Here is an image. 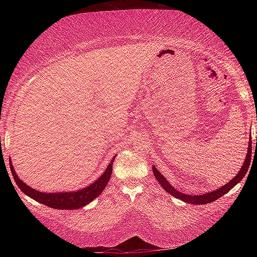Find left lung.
Instances as JSON below:
<instances>
[{"label":"left lung","mask_w":257,"mask_h":257,"mask_svg":"<svg viewBox=\"0 0 257 257\" xmlns=\"http://www.w3.org/2000/svg\"><path fill=\"white\" fill-rule=\"evenodd\" d=\"M250 160H251V138L249 139V145H248V152H247V155H246V159H245V162H243V165L240 169V171L238 172V175L233 178L232 180H230V182H228L227 185H224L221 187V188L216 189V190H213L211 193H205L203 195H194V196H191V195H187L181 193V191L177 190L173 188V187L169 184L168 180L165 179V178L161 175L159 172L158 169L155 167H153V173L156 179L160 182V185L163 187L165 191H168L169 194H171L172 196H175L177 198L181 199V201L187 202V203H190V204H197V205H203V204H207V203H211V202H214L216 201L217 198L222 197L224 194H227L230 189H232L234 186H236L239 181H240L245 175L248 171V168H249V164H250Z\"/></svg>","instance_id":"1"}]
</instances>
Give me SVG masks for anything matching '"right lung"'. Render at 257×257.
<instances>
[{
	"label": "right lung",
	"instance_id": "obj_1",
	"mask_svg": "<svg viewBox=\"0 0 257 257\" xmlns=\"http://www.w3.org/2000/svg\"><path fill=\"white\" fill-rule=\"evenodd\" d=\"M115 158V156H114ZM114 158L112 159L110 164L107 165L106 170L104 171L103 175L98 178V179L93 182L92 185H89L86 188H82L80 190L73 191V193H42V191L35 190L30 188L25 182L21 181L18 176L16 175V171L14 169V165L11 164L10 161V169L12 172V176H14V179L16 184L18 185L21 191H24L26 195H28L29 197H32L35 201L38 203L44 204V205L52 207V208H58V210H76V208H79L87 205V204L90 203L93 199L96 198L99 194L102 193L103 189L105 188L106 184L110 179L111 173H112V164Z\"/></svg>",
	"mask_w": 257,
	"mask_h": 257
}]
</instances>
